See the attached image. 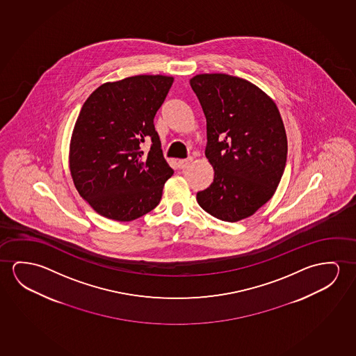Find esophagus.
Returning <instances> with one entry per match:
<instances>
[{
	"instance_id": "1",
	"label": "esophagus",
	"mask_w": 356,
	"mask_h": 356,
	"mask_svg": "<svg viewBox=\"0 0 356 356\" xmlns=\"http://www.w3.org/2000/svg\"><path fill=\"white\" fill-rule=\"evenodd\" d=\"M191 163L192 158L181 159V160H179V163H177V164H179V168H180V169H186L187 166L191 164Z\"/></svg>"
}]
</instances>
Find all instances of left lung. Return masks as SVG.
<instances>
[{"label": "left lung", "mask_w": 356, "mask_h": 356, "mask_svg": "<svg viewBox=\"0 0 356 356\" xmlns=\"http://www.w3.org/2000/svg\"><path fill=\"white\" fill-rule=\"evenodd\" d=\"M190 85L206 117V158L214 170L198 204L225 222L248 218L274 196L284 174L287 137L279 108L241 77L198 74Z\"/></svg>", "instance_id": "left-lung-1"}]
</instances>
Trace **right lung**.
<instances>
[{
  "mask_svg": "<svg viewBox=\"0 0 356 356\" xmlns=\"http://www.w3.org/2000/svg\"><path fill=\"white\" fill-rule=\"evenodd\" d=\"M174 77L137 75L104 82L85 101L69 150L74 185L106 218L131 222L158 206L172 176L154 117ZM152 139L148 152L142 143Z\"/></svg>",
  "mask_w": 356,
  "mask_h": 356,
  "instance_id": "add662e5",
  "label": "right lung"
}]
</instances>
